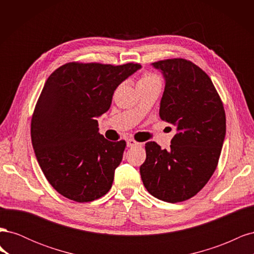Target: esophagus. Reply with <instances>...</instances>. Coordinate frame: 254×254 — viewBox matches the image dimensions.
Wrapping results in <instances>:
<instances>
[{"instance_id": "obj_1", "label": "esophagus", "mask_w": 254, "mask_h": 254, "mask_svg": "<svg viewBox=\"0 0 254 254\" xmlns=\"http://www.w3.org/2000/svg\"><path fill=\"white\" fill-rule=\"evenodd\" d=\"M126 145H127V147H134V146L140 145V143H137V142L134 141L133 139H128V140L126 141Z\"/></svg>"}]
</instances>
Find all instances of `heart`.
<instances>
[{"label": "heart", "instance_id": "1", "mask_svg": "<svg viewBox=\"0 0 254 254\" xmlns=\"http://www.w3.org/2000/svg\"><path fill=\"white\" fill-rule=\"evenodd\" d=\"M155 80H159V78L157 77L156 75L153 74H145L143 77L140 79L139 83H145V82H150V81H155Z\"/></svg>", "mask_w": 254, "mask_h": 254}]
</instances>
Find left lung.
I'll return each instance as SVG.
<instances>
[{
    "instance_id": "obj_1",
    "label": "left lung",
    "mask_w": 254,
    "mask_h": 254,
    "mask_svg": "<svg viewBox=\"0 0 254 254\" xmlns=\"http://www.w3.org/2000/svg\"><path fill=\"white\" fill-rule=\"evenodd\" d=\"M151 65L165 80L160 118L175 126L176 134L170 150L156 142L145 144L146 160L140 174L153 197L180 202L195 196L216 170L226 135V114L211 78L193 63L178 58Z\"/></svg>"
}]
</instances>
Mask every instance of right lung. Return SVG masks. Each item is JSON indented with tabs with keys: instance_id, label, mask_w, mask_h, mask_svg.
Masks as SVG:
<instances>
[{
	"instance_id": "add662e5",
	"label": "right lung",
	"mask_w": 254,
	"mask_h": 254,
	"mask_svg": "<svg viewBox=\"0 0 254 254\" xmlns=\"http://www.w3.org/2000/svg\"><path fill=\"white\" fill-rule=\"evenodd\" d=\"M141 67L70 63L45 81L30 135L38 163L59 194L89 202L111 189L126 142L105 139L96 119L109 110L115 89Z\"/></svg>"
}]
</instances>
